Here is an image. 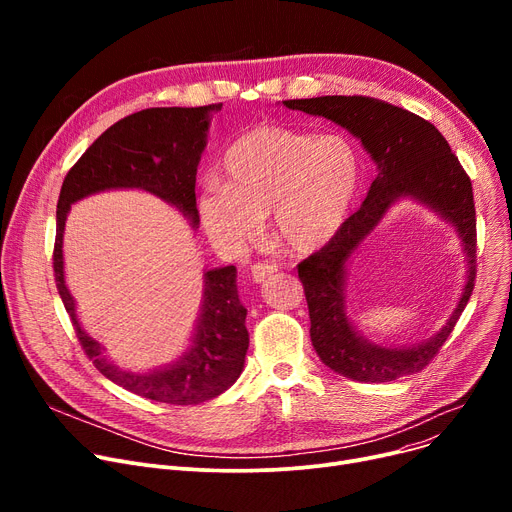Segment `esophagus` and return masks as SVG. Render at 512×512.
<instances>
[{
	"instance_id": "1",
	"label": "esophagus",
	"mask_w": 512,
	"mask_h": 512,
	"mask_svg": "<svg viewBox=\"0 0 512 512\" xmlns=\"http://www.w3.org/2000/svg\"><path fill=\"white\" fill-rule=\"evenodd\" d=\"M278 272V265L272 263V261H261V263H255L251 267V276H253V282L261 284L265 280H270L274 274Z\"/></svg>"
}]
</instances>
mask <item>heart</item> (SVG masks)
<instances>
[{
    "label": "heart",
    "mask_w": 512,
    "mask_h": 512,
    "mask_svg": "<svg viewBox=\"0 0 512 512\" xmlns=\"http://www.w3.org/2000/svg\"><path fill=\"white\" fill-rule=\"evenodd\" d=\"M359 184V151L342 134L257 126L228 147L222 180L203 186L199 220L215 245L240 249L270 215L284 247L309 253L338 234Z\"/></svg>",
    "instance_id": "heart-1"
}]
</instances>
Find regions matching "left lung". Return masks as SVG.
<instances>
[{
	"instance_id": "obj_1",
	"label": "left lung",
	"mask_w": 512,
	"mask_h": 512,
	"mask_svg": "<svg viewBox=\"0 0 512 512\" xmlns=\"http://www.w3.org/2000/svg\"><path fill=\"white\" fill-rule=\"evenodd\" d=\"M284 105L346 128L378 166L361 209L324 249L299 263L315 353L332 371L357 382L382 384L421 371L448 340L475 286V203L467 172L432 122L382 99L326 95ZM400 198L429 206L455 226L468 255V278L460 305L436 337L415 347H382L359 335L345 315V276L352 253Z\"/></svg>"
}]
</instances>
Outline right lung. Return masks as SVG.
I'll list each match as a JSON object with an SVG mask.
<instances>
[{"mask_svg":"<svg viewBox=\"0 0 512 512\" xmlns=\"http://www.w3.org/2000/svg\"><path fill=\"white\" fill-rule=\"evenodd\" d=\"M222 103L201 107H149L122 118L80 155L64 178L56 211L53 274L72 319L78 342L107 380L128 392L168 405H199L226 392L242 373L249 348L247 309L236 288V267H215L203 274V305L186 353L153 371H126L103 355L83 328L64 278V228L70 205L112 188H141L176 207L199 228L195 197L197 166L207 145L211 116Z\"/></svg>","mask_w":512,"mask_h":512,"instance_id":"add662e5","label":"right lung"}]
</instances>
